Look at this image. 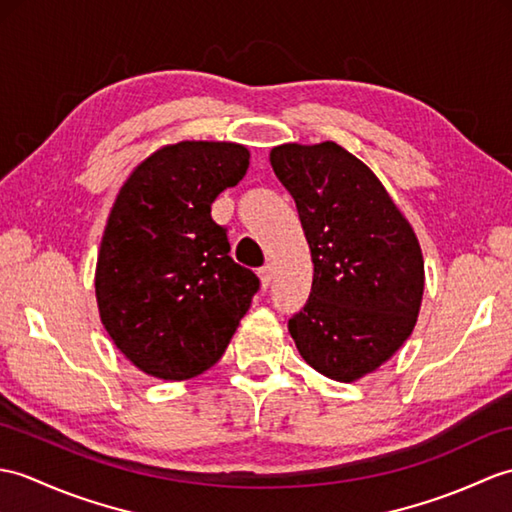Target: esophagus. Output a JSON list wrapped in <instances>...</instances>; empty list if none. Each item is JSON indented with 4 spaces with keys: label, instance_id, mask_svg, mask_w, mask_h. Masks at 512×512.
Returning <instances> with one entry per match:
<instances>
[{
    "label": "esophagus",
    "instance_id": "34e87169",
    "mask_svg": "<svg viewBox=\"0 0 512 512\" xmlns=\"http://www.w3.org/2000/svg\"><path fill=\"white\" fill-rule=\"evenodd\" d=\"M272 277H275V268H272V264H266L264 268H259V279L264 288H268V285L272 283Z\"/></svg>",
    "mask_w": 512,
    "mask_h": 512
}]
</instances>
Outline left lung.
Masks as SVG:
<instances>
[{"label": "left lung", "mask_w": 512, "mask_h": 512, "mask_svg": "<svg viewBox=\"0 0 512 512\" xmlns=\"http://www.w3.org/2000/svg\"><path fill=\"white\" fill-rule=\"evenodd\" d=\"M270 165L299 209L314 279L288 329L301 358L358 382L395 355L421 312L419 237L364 161L336 141L281 144Z\"/></svg>", "instance_id": "left-lung-1"}]
</instances>
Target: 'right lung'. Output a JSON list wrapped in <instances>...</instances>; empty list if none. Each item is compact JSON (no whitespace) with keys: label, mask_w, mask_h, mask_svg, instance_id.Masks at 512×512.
Segmentation results:
<instances>
[{"label":"right lung","mask_w":512,"mask_h":512,"mask_svg":"<svg viewBox=\"0 0 512 512\" xmlns=\"http://www.w3.org/2000/svg\"><path fill=\"white\" fill-rule=\"evenodd\" d=\"M251 152L235 141H178L128 174L106 218L95 301L106 334L141 373L183 382L216 364L259 279L229 257L211 202Z\"/></svg>","instance_id":"obj_1"}]
</instances>
